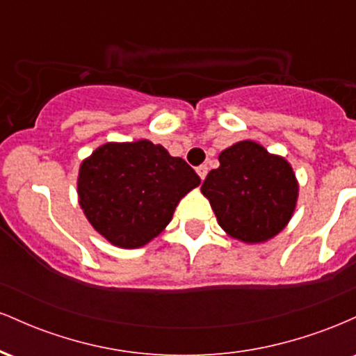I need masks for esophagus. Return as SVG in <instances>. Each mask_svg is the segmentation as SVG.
<instances>
[{
	"label": "esophagus",
	"mask_w": 356,
	"mask_h": 356,
	"mask_svg": "<svg viewBox=\"0 0 356 356\" xmlns=\"http://www.w3.org/2000/svg\"><path fill=\"white\" fill-rule=\"evenodd\" d=\"M195 170H197L199 177H201V179H202V181H204V179H206V175H207V172H209V167H207L206 164H202V165H199V167H197V169H195Z\"/></svg>",
	"instance_id": "esophagus-1"
}]
</instances>
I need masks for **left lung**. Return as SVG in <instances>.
<instances>
[{"instance_id":"8db88e82","label":"left lung","mask_w":356,"mask_h":356,"mask_svg":"<svg viewBox=\"0 0 356 356\" xmlns=\"http://www.w3.org/2000/svg\"><path fill=\"white\" fill-rule=\"evenodd\" d=\"M219 167L202 182L219 226L244 243H263L291 219L298 182L291 165L252 140L219 155Z\"/></svg>"}]
</instances>
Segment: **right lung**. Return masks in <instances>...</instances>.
Wrapping results in <instances>:
<instances>
[{
	"label": "right lung",
	"mask_w": 356,
	"mask_h": 356,
	"mask_svg": "<svg viewBox=\"0 0 356 356\" xmlns=\"http://www.w3.org/2000/svg\"><path fill=\"white\" fill-rule=\"evenodd\" d=\"M201 179L181 157L149 140L105 144L80 167V206L118 248H140L161 234L179 201Z\"/></svg>",
	"instance_id": "1"
}]
</instances>
